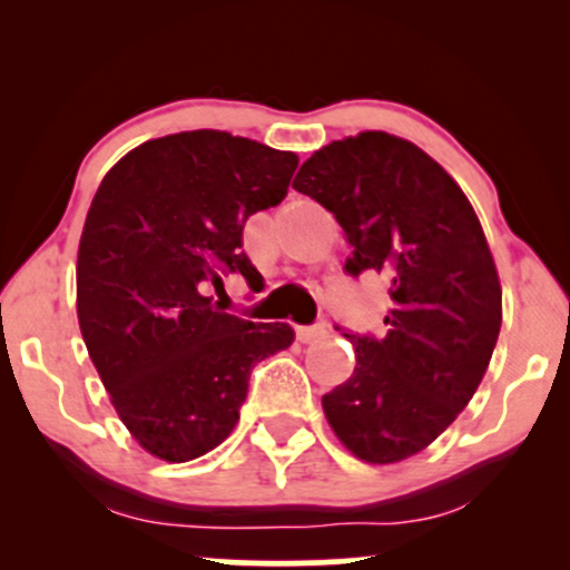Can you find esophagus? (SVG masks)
I'll list each match as a JSON object with an SVG mask.
<instances>
[{
  "label": "esophagus",
  "instance_id": "34e87169",
  "mask_svg": "<svg viewBox=\"0 0 570 570\" xmlns=\"http://www.w3.org/2000/svg\"><path fill=\"white\" fill-rule=\"evenodd\" d=\"M330 335L326 324H316V326H297V340L299 343H318Z\"/></svg>",
  "mask_w": 570,
  "mask_h": 570
}]
</instances>
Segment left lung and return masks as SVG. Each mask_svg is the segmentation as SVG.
<instances>
[{"instance_id":"8db88e82","label":"left lung","mask_w":570,"mask_h":570,"mask_svg":"<svg viewBox=\"0 0 570 570\" xmlns=\"http://www.w3.org/2000/svg\"><path fill=\"white\" fill-rule=\"evenodd\" d=\"M294 189L335 214L348 273L391 284L385 337L345 335L353 375L322 407L358 461L399 463L426 450L485 377L501 332V281L472 203L421 147L385 130L326 144Z\"/></svg>"}]
</instances>
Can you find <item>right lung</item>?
Segmentation results:
<instances>
[{
    "instance_id": "1",
    "label": "right lung",
    "mask_w": 570,
    "mask_h": 570,
    "mask_svg": "<svg viewBox=\"0 0 570 570\" xmlns=\"http://www.w3.org/2000/svg\"><path fill=\"white\" fill-rule=\"evenodd\" d=\"M299 158L225 130L149 139L109 168L77 248V322L112 407L149 455L185 463L230 436L254 364L289 324H254L206 297L222 273L263 276L240 252Z\"/></svg>"
}]
</instances>
